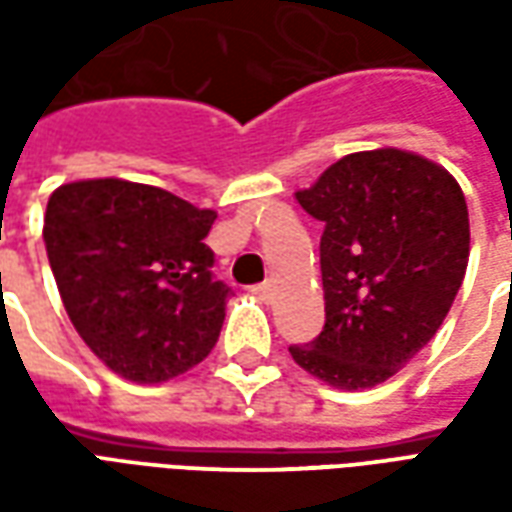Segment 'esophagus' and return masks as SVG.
<instances>
[{
	"label": "esophagus",
	"mask_w": 512,
	"mask_h": 512,
	"mask_svg": "<svg viewBox=\"0 0 512 512\" xmlns=\"http://www.w3.org/2000/svg\"><path fill=\"white\" fill-rule=\"evenodd\" d=\"M255 296L260 301H271L274 299V285H271V282H263V285H255Z\"/></svg>",
	"instance_id": "1"
}]
</instances>
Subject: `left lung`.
Instances as JSON below:
<instances>
[{
    "label": "left lung",
    "instance_id": "left-lung-1",
    "mask_svg": "<svg viewBox=\"0 0 512 512\" xmlns=\"http://www.w3.org/2000/svg\"><path fill=\"white\" fill-rule=\"evenodd\" d=\"M296 200L323 222V332L290 356L337 389H370L433 340L469 263L458 180L425 156H343Z\"/></svg>",
    "mask_w": 512,
    "mask_h": 512
}]
</instances>
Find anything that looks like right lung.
<instances>
[{"instance_id": "obj_1", "label": "right lung", "mask_w": 512, "mask_h": 512, "mask_svg": "<svg viewBox=\"0 0 512 512\" xmlns=\"http://www.w3.org/2000/svg\"><path fill=\"white\" fill-rule=\"evenodd\" d=\"M213 222L216 211L120 178L51 194L43 241L62 304L112 373L161 384L211 354L230 296L202 244Z\"/></svg>"}]
</instances>
